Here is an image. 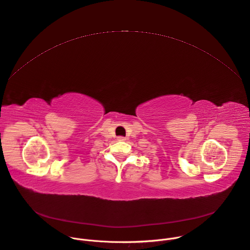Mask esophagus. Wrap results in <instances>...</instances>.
I'll return each instance as SVG.
<instances>
[{"label": "esophagus", "instance_id": "1", "mask_svg": "<svg viewBox=\"0 0 250 250\" xmlns=\"http://www.w3.org/2000/svg\"><path fill=\"white\" fill-rule=\"evenodd\" d=\"M118 140H119V141H125V139L124 137H119Z\"/></svg>", "mask_w": 250, "mask_h": 250}]
</instances>
